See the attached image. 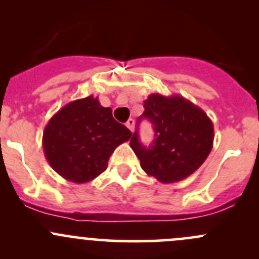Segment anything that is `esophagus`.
I'll list each match as a JSON object with an SVG mask.
<instances>
[{
  "mask_svg": "<svg viewBox=\"0 0 259 259\" xmlns=\"http://www.w3.org/2000/svg\"><path fill=\"white\" fill-rule=\"evenodd\" d=\"M134 125H135V121L133 119H129L126 121V126H127V129L130 130V132H133V130H134Z\"/></svg>",
  "mask_w": 259,
  "mask_h": 259,
  "instance_id": "esophagus-1",
  "label": "esophagus"
}]
</instances>
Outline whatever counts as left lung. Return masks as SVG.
Returning a JSON list of instances; mask_svg holds the SVG:
<instances>
[{
	"label": "left lung",
	"mask_w": 259,
	"mask_h": 259,
	"mask_svg": "<svg viewBox=\"0 0 259 259\" xmlns=\"http://www.w3.org/2000/svg\"><path fill=\"white\" fill-rule=\"evenodd\" d=\"M144 114L150 120L155 139L146 148L140 144L138 130L130 146L143 170L164 184L180 182L194 173L213 148V122L208 115L180 95L150 94L144 101Z\"/></svg>",
	"instance_id": "obj_1"
}]
</instances>
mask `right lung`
<instances>
[{
	"instance_id": "obj_1",
	"label": "right lung",
	"mask_w": 259,
	"mask_h": 259,
	"mask_svg": "<svg viewBox=\"0 0 259 259\" xmlns=\"http://www.w3.org/2000/svg\"><path fill=\"white\" fill-rule=\"evenodd\" d=\"M132 132L93 95L60 109L44 130L42 148L51 168L69 182L88 183L108 168L115 149Z\"/></svg>"
}]
</instances>
